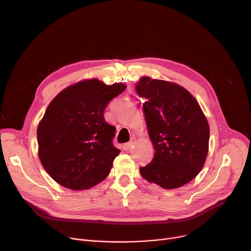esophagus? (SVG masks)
<instances>
[{"label": "esophagus", "mask_w": 251, "mask_h": 251, "mask_svg": "<svg viewBox=\"0 0 251 251\" xmlns=\"http://www.w3.org/2000/svg\"><path fill=\"white\" fill-rule=\"evenodd\" d=\"M133 141H129V142H127V143H125L124 146H123V150L124 151H129L131 148H132V146H133Z\"/></svg>", "instance_id": "1"}]
</instances>
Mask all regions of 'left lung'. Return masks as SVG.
I'll return each mask as SVG.
<instances>
[{
    "label": "left lung",
    "instance_id": "obj_1",
    "mask_svg": "<svg viewBox=\"0 0 251 251\" xmlns=\"http://www.w3.org/2000/svg\"><path fill=\"white\" fill-rule=\"evenodd\" d=\"M136 91L146 99L142 108L154 155L140 167L143 179L165 189L185 185L199 174L208 151L209 127L199 102L185 88L142 77Z\"/></svg>",
    "mask_w": 251,
    "mask_h": 251
}]
</instances>
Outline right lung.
Returning a JSON list of instances; mask_svg holds the SVG:
<instances>
[{
  "label": "right lung",
  "mask_w": 251,
  "mask_h": 251,
  "mask_svg": "<svg viewBox=\"0 0 251 251\" xmlns=\"http://www.w3.org/2000/svg\"><path fill=\"white\" fill-rule=\"evenodd\" d=\"M125 89L123 83L89 79L65 88L50 101L37 127L38 156L60 185L87 189L109 175L120 150L113 144L116 127L105 122L103 112Z\"/></svg>",
  "instance_id": "add662e5"
}]
</instances>
